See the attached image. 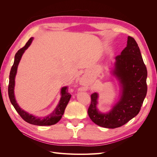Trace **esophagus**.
<instances>
[{
  "mask_svg": "<svg viewBox=\"0 0 157 157\" xmlns=\"http://www.w3.org/2000/svg\"><path fill=\"white\" fill-rule=\"evenodd\" d=\"M80 84H81V83H82V79H81V80H80Z\"/></svg>",
  "mask_w": 157,
  "mask_h": 157,
  "instance_id": "esophagus-1",
  "label": "esophagus"
}]
</instances>
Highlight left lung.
<instances>
[{"label":"left lung","instance_id":"left-lung-1","mask_svg":"<svg viewBox=\"0 0 157 157\" xmlns=\"http://www.w3.org/2000/svg\"><path fill=\"white\" fill-rule=\"evenodd\" d=\"M121 86L119 99L107 113L98 108L99 94L91 95L88 115L95 124L107 128L125 124L139 113L147 91V71L139 46L134 38L128 36L126 47L115 58L111 71Z\"/></svg>","mask_w":157,"mask_h":157}]
</instances>
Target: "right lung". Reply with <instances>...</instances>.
Listing matches in <instances>:
<instances>
[{"label": "right lung", "instance_id": "add662e5", "mask_svg": "<svg viewBox=\"0 0 157 157\" xmlns=\"http://www.w3.org/2000/svg\"><path fill=\"white\" fill-rule=\"evenodd\" d=\"M33 40V37L30 38L29 40L27 41L26 44L25 45V46H23L22 48L19 50L15 55L14 62L10 70V76H9L8 96L13 107L15 108L19 115L21 116V117L25 121L29 123V124L36 126H51L56 124L57 122H58L60 121L61 117H62V115H63L65 109L70 100L71 95L68 92V88L67 86L61 88L60 92L61 98L56 109L52 111V113L50 114V115L42 118L33 115L31 114H29V113L23 110V109L19 106L16 100L15 96H14L15 78L17 73L18 65L19 63H20L23 53H24L25 51L29 48V46L31 45Z\"/></svg>", "mask_w": 157, "mask_h": 157}]
</instances>
